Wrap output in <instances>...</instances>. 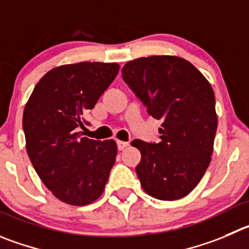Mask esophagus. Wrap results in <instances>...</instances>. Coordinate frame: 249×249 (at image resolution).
<instances>
[{
    "instance_id": "1",
    "label": "esophagus",
    "mask_w": 249,
    "mask_h": 249,
    "mask_svg": "<svg viewBox=\"0 0 249 249\" xmlns=\"http://www.w3.org/2000/svg\"><path fill=\"white\" fill-rule=\"evenodd\" d=\"M129 145L128 142H122V141H117V146H118V150H123L124 148Z\"/></svg>"
}]
</instances>
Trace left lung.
I'll return each instance as SVG.
<instances>
[{
	"instance_id": "left-lung-1",
	"label": "left lung",
	"mask_w": 249,
	"mask_h": 249,
	"mask_svg": "<svg viewBox=\"0 0 249 249\" xmlns=\"http://www.w3.org/2000/svg\"><path fill=\"white\" fill-rule=\"evenodd\" d=\"M146 111L161 120L159 143L134 139L142 160L136 167L144 191L160 200L186 197L204 176L212 160L217 115L207 78L177 56H150L122 68Z\"/></svg>"
}]
</instances>
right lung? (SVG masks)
Segmentation results:
<instances>
[{"label": "right lung", "mask_w": 249, "mask_h": 249, "mask_svg": "<svg viewBox=\"0 0 249 249\" xmlns=\"http://www.w3.org/2000/svg\"><path fill=\"white\" fill-rule=\"evenodd\" d=\"M118 71V63L58 66L39 80L25 104L28 156L45 186L66 204H90L105 189L117 155L116 142L89 139L78 129Z\"/></svg>", "instance_id": "add662e5"}]
</instances>
